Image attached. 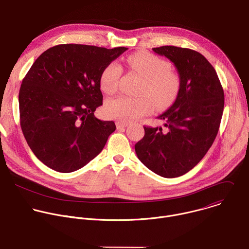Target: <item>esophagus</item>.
<instances>
[{"instance_id":"1","label":"esophagus","mask_w":249,"mask_h":249,"mask_svg":"<svg viewBox=\"0 0 249 249\" xmlns=\"http://www.w3.org/2000/svg\"><path fill=\"white\" fill-rule=\"evenodd\" d=\"M127 125H128L127 122H122V121H117L116 122L117 129H124L125 127H127Z\"/></svg>"}]
</instances>
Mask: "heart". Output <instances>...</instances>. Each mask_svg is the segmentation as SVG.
Wrapping results in <instances>:
<instances>
[{
  "instance_id": "1",
  "label": "heart",
  "mask_w": 249,
  "mask_h": 249,
  "mask_svg": "<svg viewBox=\"0 0 249 249\" xmlns=\"http://www.w3.org/2000/svg\"><path fill=\"white\" fill-rule=\"evenodd\" d=\"M128 63L143 77L145 85L140 94L148 96L156 109H163L176 98L180 89V81L170 72L167 61L147 52H140L128 57ZM122 67L112 61L100 73L99 86L105 93H113L118 88ZM152 104L147 97L133 98L125 95L109 99L105 105V112L109 117L122 122H129L147 114Z\"/></svg>"
}]
</instances>
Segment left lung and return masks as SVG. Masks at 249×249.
Instances as JSON below:
<instances>
[{
  "label": "left lung",
  "instance_id": "obj_1",
  "mask_svg": "<svg viewBox=\"0 0 249 249\" xmlns=\"http://www.w3.org/2000/svg\"><path fill=\"white\" fill-rule=\"evenodd\" d=\"M170 60L179 75L180 89L170 107L158 116L161 127H144L135 145L138 159L165 178L191 170L214 143L219 131L225 94L216 71L199 52L176 46L153 48Z\"/></svg>",
  "mask_w": 249,
  "mask_h": 249
}]
</instances>
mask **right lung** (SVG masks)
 Wrapping results in <instances>:
<instances>
[{
  "label": "right lung",
  "instance_id": "obj_1",
  "mask_svg": "<svg viewBox=\"0 0 249 249\" xmlns=\"http://www.w3.org/2000/svg\"><path fill=\"white\" fill-rule=\"evenodd\" d=\"M128 48L61 44L43 52L20 86V127L48 167L73 172L93 160L116 129L94 111L102 105L101 71Z\"/></svg>",
  "mask_w": 249,
  "mask_h": 249
}]
</instances>
